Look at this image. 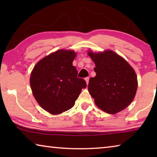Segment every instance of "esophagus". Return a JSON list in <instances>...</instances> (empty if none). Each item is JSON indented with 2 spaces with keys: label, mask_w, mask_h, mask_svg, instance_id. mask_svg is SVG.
I'll return each mask as SVG.
<instances>
[{
  "label": "esophagus",
  "mask_w": 157,
  "mask_h": 157,
  "mask_svg": "<svg viewBox=\"0 0 157 157\" xmlns=\"http://www.w3.org/2000/svg\"><path fill=\"white\" fill-rule=\"evenodd\" d=\"M85 81H86V84H89V77H87V78H85Z\"/></svg>",
  "instance_id": "1"
}]
</instances>
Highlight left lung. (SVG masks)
<instances>
[{
  "label": "left lung",
  "mask_w": 157,
  "mask_h": 157,
  "mask_svg": "<svg viewBox=\"0 0 157 157\" xmlns=\"http://www.w3.org/2000/svg\"><path fill=\"white\" fill-rule=\"evenodd\" d=\"M88 55L95 64L96 75L90 78L88 85L95 105L110 114L123 110L136 93L138 82L134 70L112 50L97 53L89 51Z\"/></svg>",
  "instance_id": "1"
}]
</instances>
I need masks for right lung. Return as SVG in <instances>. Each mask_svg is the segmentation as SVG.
Returning <instances> with one entry per match:
<instances>
[{
  "label": "right lung",
  "mask_w": 157,
  "mask_h": 157,
  "mask_svg": "<svg viewBox=\"0 0 157 157\" xmlns=\"http://www.w3.org/2000/svg\"><path fill=\"white\" fill-rule=\"evenodd\" d=\"M75 56L73 50H59L39 61L31 73L34 98L52 115L72 108L82 89L86 87V82L78 78V71L73 66Z\"/></svg>",
  "instance_id": "1"
}]
</instances>
